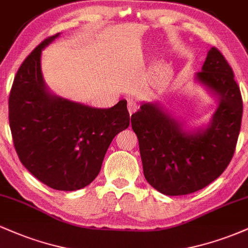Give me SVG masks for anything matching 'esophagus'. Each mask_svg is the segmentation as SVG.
I'll return each instance as SVG.
<instances>
[{"label":"esophagus","instance_id":"34e87169","mask_svg":"<svg viewBox=\"0 0 248 248\" xmlns=\"http://www.w3.org/2000/svg\"><path fill=\"white\" fill-rule=\"evenodd\" d=\"M127 108H128V112H129V114L132 115L133 113H135L136 110H138V105H136V102L129 100L127 104Z\"/></svg>","mask_w":248,"mask_h":248}]
</instances>
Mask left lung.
Returning <instances> with one entry per match:
<instances>
[{"label":"left lung","instance_id":"1","mask_svg":"<svg viewBox=\"0 0 248 248\" xmlns=\"http://www.w3.org/2000/svg\"><path fill=\"white\" fill-rule=\"evenodd\" d=\"M196 79L217 95L219 106L209 126L186 132L157 104L144 102L132 115L143 173L154 189L182 196L203 189L231 162L243 118V99L234 75L220 51L211 47Z\"/></svg>","mask_w":248,"mask_h":248}]
</instances>
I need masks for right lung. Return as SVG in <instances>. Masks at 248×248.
Instances as JSON below:
<instances>
[{"label":"right lung","mask_w":248,"mask_h":248,"mask_svg":"<svg viewBox=\"0 0 248 248\" xmlns=\"http://www.w3.org/2000/svg\"><path fill=\"white\" fill-rule=\"evenodd\" d=\"M44 39L17 71L9 94V124L19 161L45 186L61 191L85 187L100 172L114 136L129 126L127 101L93 108L57 96L45 86Z\"/></svg>","instance_id":"right-lung-1"}]
</instances>
